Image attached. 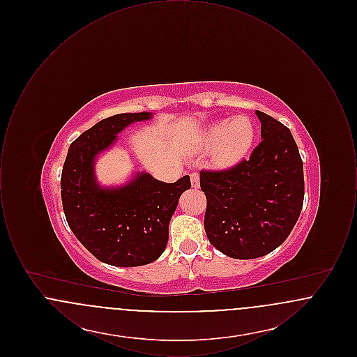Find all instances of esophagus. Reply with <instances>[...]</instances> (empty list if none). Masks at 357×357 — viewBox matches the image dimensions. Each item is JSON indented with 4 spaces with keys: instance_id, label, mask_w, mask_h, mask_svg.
Returning a JSON list of instances; mask_svg holds the SVG:
<instances>
[{
    "instance_id": "1",
    "label": "esophagus",
    "mask_w": 357,
    "mask_h": 357,
    "mask_svg": "<svg viewBox=\"0 0 357 357\" xmlns=\"http://www.w3.org/2000/svg\"><path fill=\"white\" fill-rule=\"evenodd\" d=\"M190 178H191V186L198 188L199 187V172H197V171L191 172Z\"/></svg>"
}]
</instances>
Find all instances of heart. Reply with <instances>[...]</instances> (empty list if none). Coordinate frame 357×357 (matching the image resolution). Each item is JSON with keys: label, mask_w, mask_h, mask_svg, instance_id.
Wrapping results in <instances>:
<instances>
[{"label": "heart", "mask_w": 357, "mask_h": 357, "mask_svg": "<svg viewBox=\"0 0 357 357\" xmlns=\"http://www.w3.org/2000/svg\"><path fill=\"white\" fill-rule=\"evenodd\" d=\"M255 139V123L246 116L225 119L210 126L204 136L207 149H217L215 162L231 166L252 149Z\"/></svg>", "instance_id": "b5f03b06"}]
</instances>
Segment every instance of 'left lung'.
<instances>
[{"label":"left lung","instance_id":"8db88e82","mask_svg":"<svg viewBox=\"0 0 357 357\" xmlns=\"http://www.w3.org/2000/svg\"><path fill=\"white\" fill-rule=\"evenodd\" d=\"M261 143L249 159L225 170L201 171L204 230L223 255L250 259L277 249L304 204V167L288 127L255 111Z\"/></svg>","mask_w":357,"mask_h":357}]
</instances>
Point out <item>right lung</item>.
Returning a JSON list of instances; mask_svg holds the SVG:
<instances>
[{
    "label": "right lung",
    "mask_w": 357,
    "mask_h": 357,
    "mask_svg": "<svg viewBox=\"0 0 357 357\" xmlns=\"http://www.w3.org/2000/svg\"><path fill=\"white\" fill-rule=\"evenodd\" d=\"M150 112L119 114L96 123L69 146L61 172V201L70 230L99 261L132 268L151 264L165 252L169 223L179 197L191 187L185 175L174 183L142 172L126 186L102 188L93 162L116 135Z\"/></svg>",
    "instance_id": "obj_1"
}]
</instances>
